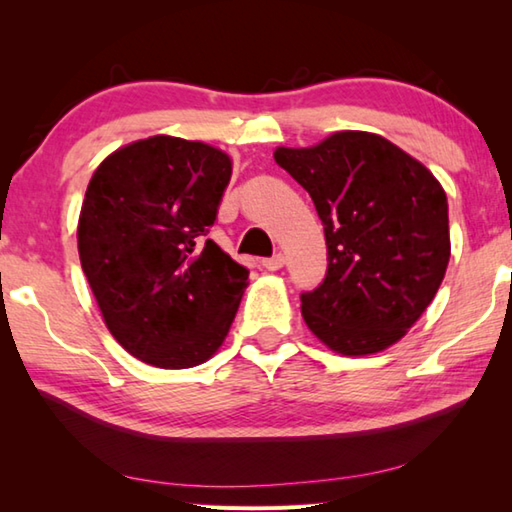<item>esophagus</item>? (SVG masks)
I'll return each mask as SVG.
<instances>
[{"instance_id":"esophagus-1","label":"esophagus","mask_w":512,"mask_h":512,"mask_svg":"<svg viewBox=\"0 0 512 512\" xmlns=\"http://www.w3.org/2000/svg\"><path fill=\"white\" fill-rule=\"evenodd\" d=\"M262 266L266 268V271H280V268L284 266V255L277 253L273 257H266V259H262Z\"/></svg>"}]
</instances>
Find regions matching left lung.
Here are the masks:
<instances>
[{"mask_svg": "<svg viewBox=\"0 0 512 512\" xmlns=\"http://www.w3.org/2000/svg\"><path fill=\"white\" fill-rule=\"evenodd\" d=\"M275 162L307 189L325 225L327 275L302 293V318L343 357L391 348L431 305L449 244L447 196L436 176L386 137L341 131Z\"/></svg>", "mask_w": 512, "mask_h": 512, "instance_id": "1", "label": "left lung"}]
</instances>
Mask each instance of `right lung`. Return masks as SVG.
Masks as SVG:
<instances>
[{"mask_svg":"<svg viewBox=\"0 0 512 512\" xmlns=\"http://www.w3.org/2000/svg\"><path fill=\"white\" fill-rule=\"evenodd\" d=\"M232 160L216 146L153 135L92 173L79 257L103 323L135 359L201 366L221 348L248 271L207 239Z\"/></svg>","mask_w":512,"mask_h":512,"instance_id":"1","label":"right lung"}]
</instances>
